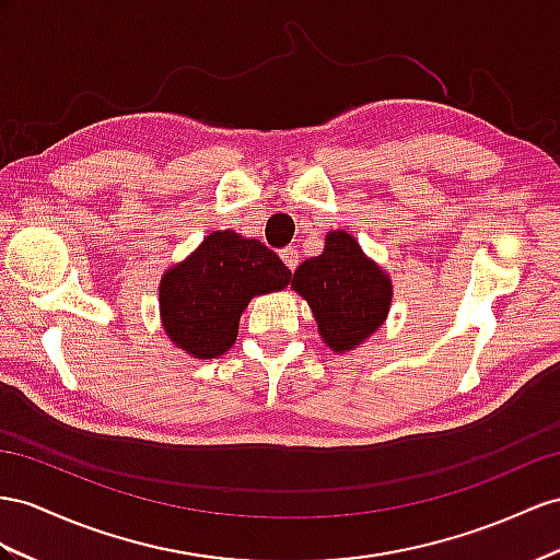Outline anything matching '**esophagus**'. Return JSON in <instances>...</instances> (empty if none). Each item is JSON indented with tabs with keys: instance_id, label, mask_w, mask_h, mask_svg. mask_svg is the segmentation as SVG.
Listing matches in <instances>:
<instances>
[{
	"instance_id": "1",
	"label": "esophagus",
	"mask_w": 560,
	"mask_h": 560,
	"mask_svg": "<svg viewBox=\"0 0 560 560\" xmlns=\"http://www.w3.org/2000/svg\"><path fill=\"white\" fill-rule=\"evenodd\" d=\"M279 255H281V260H283V265H285V267H289L291 271H293V269L298 267V260H300V255H298V250H295L293 246H289V248H283V250L279 253Z\"/></svg>"
}]
</instances>
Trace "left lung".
<instances>
[{
  "label": "left lung",
  "mask_w": 560,
  "mask_h": 560,
  "mask_svg": "<svg viewBox=\"0 0 560 560\" xmlns=\"http://www.w3.org/2000/svg\"><path fill=\"white\" fill-rule=\"evenodd\" d=\"M291 289L307 300L319 338L336 354L364 346L388 319L393 303L388 271L342 229L328 232L324 253L295 269Z\"/></svg>",
  "instance_id": "obj_1"
}]
</instances>
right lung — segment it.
Here are the masks:
<instances>
[{
    "mask_svg": "<svg viewBox=\"0 0 560 560\" xmlns=\"http://www.w3.org/2000/svg\"><path fill=\"white\" fill-rule=\"evenodd\" d=\"M289 281L291 269L265 243L218 229L163 271L158 285L161 326L182 352L214 360L234 346L250 300L283 291Z\"/></svg>",
    "mask_w": 560,
    "mask_h": 560,
    "instance_id": "right-lung-1",
    "label": "right lung"
}]
</instances>
